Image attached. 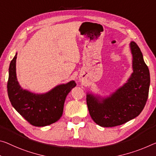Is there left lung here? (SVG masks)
Masks as SVG:
<instances>
[{"label":"left lung","mask_w":156,"mask_h":156,"mask_svg":"<svg viewBox=\"0 0 156 156\" xmlns=\"http://www.w3.org/2000/svg\"><path fill=\"white\" fill-rule=\"evenodd\" d=\"M133 72L126 83L110 96L101 98L87 94V104L91 117L102 127L123 124L140 115L149 96L150 73L142 52L134 41L130 44Z\"/></svg>","instance_id":"obj_1"}]
</instances>
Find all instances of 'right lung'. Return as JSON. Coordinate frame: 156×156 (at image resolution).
<instances>
[{"label":"right lung","instance_id":"add662e5","mask_svg":"<svg viewBox=\"0 0 156 156\" xmlns=\"http://www.w3.org/2000/svg\"><path fill=\"white\" fill-rule=\"evenodd\" d=\"M16 55L9 68L7 94L12 105L27 122L34 126H46L60 119L69 92L76 87L75 81L56 86L48 92L38 94L21 87L16 78Z\"/></svg>","mask_w":156,"mask_h":156}]
</instances>
